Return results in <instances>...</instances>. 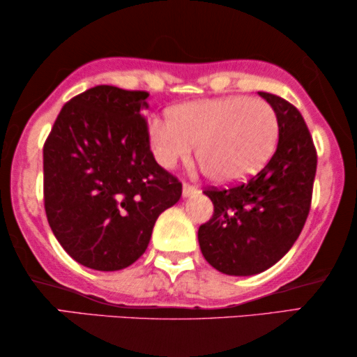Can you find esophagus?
<instances>
[{"mask_svg":"<svg viewBox=\"0 0 357 357\" xmlns=\"http://www.w3.org/2000/svg\"><path fill=\"white\" fill-rule=\"evenodd\" d=\"M195 193H198L197 188L192 187V185H190V183H183V197L185 198L192 197V195H195Z\"/></svg>","mask_w":357,"mask_h":357,"instance_id":"esophagus-1","label":"esophagus"}]
</instances>
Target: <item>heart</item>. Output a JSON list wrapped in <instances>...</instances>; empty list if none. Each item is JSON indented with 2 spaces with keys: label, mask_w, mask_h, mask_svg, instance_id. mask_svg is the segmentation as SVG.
Segmentation results:
<instances>
[{
  "label": "heart",
  "mask_w": 357,
  "mask_h": 357,
  "mask_svg": "<svg viewBox=\"0 0 357 357\" xmlns=\"http://www.w3.org/2000/svg\"><path fill=\"white\" fill-rule=\"evenodd\" d=\"M167 121L149 128L155 162L174 169L188 160L195 146L197 162L216 183H236L265 167L278 143V116L261 99L243 96L180 104L165 112Z\"/></svg>",
  "instance_id": "1"
}]
</instances>
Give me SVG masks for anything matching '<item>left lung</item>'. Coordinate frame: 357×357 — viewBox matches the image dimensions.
I'll use <instances>...</instances> for the list:
<instances>
[{
  "instance_id": "obj_1",
  "label": "left lung",
  "mask_w": 357,
  "mask_h": 357,
  "mask_svg": "<svg viewBox=\"0 0 357 357\" xmlns=\"http://www.w3.org/2000/svg\"><path fill=\"white\" fill-rule=\"evenodd\" d=\"M258 94L276 112V153L248 182L204 190L214 213L198 229L203 257L231 276L258 275L291 250L309 216L317 172V151L301 112L282 97Z\"/></svg>"
}]
</instances>
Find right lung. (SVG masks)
<instances>
[{"label": "right lung", "instance_id": "obj_1", "mask_svg": "<svg viewBox=\"0 0 357 357\" xmlns=\"http://www.w3.org/2000/svg\"><path fill=\"white\" fill-rule=\"evenodd\" d=\"M148 92L96 86L66 102L43 146V202L77 263L116 271L143 255L182 183L149 148Z\"/></svg>", "mask_w": 357, "mask_h": 357}]
</instances>
